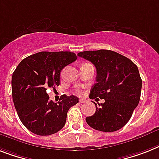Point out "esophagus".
I'll return each mask as SVG.
<instances>
[{
  "label": "esophagus",
  "instance_id": "34e87169",
  "mask_svg": "<svg viewBox=\"0 0 159 159\" xmlns=\"http://www.w3.org/2000/svg\"><path fill=\"white\" fill-rule=\"evenodd\" d=\"M85 102H86V100H79V103H80V104H84Z\"/></svg>",
  "mask_w": 159,
  "mask_h": 159
}]
</instances>
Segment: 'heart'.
<instances>
[{"label":"heart","mask_w":159,"mask_h":159,"mask_svg":"<svg viewBox=\"0 0 159 159\" xmlns=\"http://www.w3.org/2000/svg\"><path fill=\"white\" fill-rule=\"evenodd\" d=\"M76 94H77V95H83V91H82V89H77L75 91Z\"/></svg>","instance_id":"obj_1"}]
</instances>
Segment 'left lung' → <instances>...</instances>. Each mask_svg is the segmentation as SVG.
I'll use <instances>...</instances> for the list:
<instances>
[{
  "instance_id": "obj_1",
  "label": "left lung",
  "mask_w": 159,
  "mask_h": 159,
  "mask_svg": "<svg viewBox=\"0 0 159 159\" xmlns=\"http://www.w3.org/2000/svg\"><path fill=\"white\" fill-rule=\"evenodd\" d=\"M79 57L96 68V83L90 99L100 97L104 104H95V113L87 117L89 126L97 131L113 132L125 126L139 104L142 80L137 66L128 58L113 50L82 51Z\"/></svg>"
}]
</instances>
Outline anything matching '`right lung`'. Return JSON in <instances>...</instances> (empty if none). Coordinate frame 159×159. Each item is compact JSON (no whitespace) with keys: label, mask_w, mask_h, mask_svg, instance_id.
Wrapping results in <instances>:
<instances>
[{"label":"right lung","mask_w":159,"mask_h":159,"mask_svg":"<svg viewBox=\"0 0 159 159\" xmlns=\"http://www.w3.org/2000/svg\"><path fill=\"white\" fill-rule=\"evenodd\" d=\"M77 59L70 51H42L22 60L13 73L12 96L19 119L39 135H50L65 125L67 113L78 103L74 95H63L58 103L49 100L48 88L59 85L60 72Z\"/></svg>","instance_id":"obj_1"}]
</instances>
